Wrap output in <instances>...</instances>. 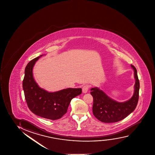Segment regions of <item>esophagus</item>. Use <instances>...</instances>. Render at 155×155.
<instances>
[{
    "instance_id": "obj_1",
    "label": "esophagus",
    "mask_w": 155,
    "mask_h": 155,
    "mask_svg": "<svg viewBox=\"0 0 155 155\" xmlns=\"http://www.w3.org/2000/svg\"><path fill=\"white\" fill-rule=\"evenodd\" d=\"M89 88V86L88 85H85L82 87V92L83 93L85 94L88 91V90Z\"/></svg>"
}]
</instances>
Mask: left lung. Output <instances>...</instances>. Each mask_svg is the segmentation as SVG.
I'll list each match as a JSON object with an SVG mask.
<instances>
[{
    "label": "left lung",
    "instance_id": "left-lung-1",
    "mask_svg": "<svg viewBox=\"0 0 155 155\" xmlns=\"http://www.w3.org/2000/svg\"><path fill=\"white\" fill-rule=\"evenodd\" d=\"M134 70L135 80L134 93L130 99L123 102H119L107 95L97 87L91 89V94L93 97V113L94 116L102 122L113 123L121 121L133 112L138 103L140 90L136 68L131 64Z\"/></svg>",
    "mask_w": 155,
    "mask_h": 155
}]
</instances>
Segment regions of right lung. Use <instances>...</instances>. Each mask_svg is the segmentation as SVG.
Masks as SVG:
<instances>
[{
  "instance_id": "1",
  "label": "right lung",
  "mask_w": 155,
  "mask_h": 155,
  "mask_svg": "<svg viewBox=\"0 0 155 155\" xmlns=\"http://www.w3.org/2000/svg\"><path fill=\"white\" fill-rule=\"evenodd\" d=\"M41 54L31 60L25 69L23 89L28 108L33 114L47 119H59L67 112L71 100L82 93V89L67 88L49 92L39 87L33 78L34 66Z\"/></svg>"
}]
</instances>
